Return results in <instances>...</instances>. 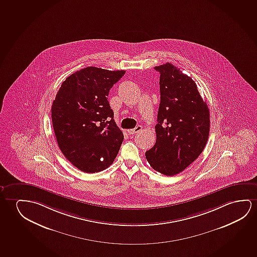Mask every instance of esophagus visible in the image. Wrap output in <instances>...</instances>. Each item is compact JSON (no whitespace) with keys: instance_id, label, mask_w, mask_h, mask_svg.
Instances as JSON below:
<instances>
[{"instance_id":"34e87169","label":"esophagus","mask_w":257,"mask_h":257,"mask_svg":"<svg viewBox=\"0 0 257 257\" xmlns=\"http://www.w3.org/2000/svg\"><path fill=\"white\" fill-rule=\"evenodd\" d=\"M142 130V126L141 125H137V126L135 127L134 129H130V130L127 131L128 132V134H135L139 133V132H141Z\"/></svg>"}]
</instances>
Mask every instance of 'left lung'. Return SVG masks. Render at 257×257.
I'll return each instance as SVG.
<instances>
[{
  "label": "left lung",
  "instance_id": "obj_1",
  "mask_svg": "<svg viewBox=\"0 0 257 257\" xmlns=\"http://www.w3.org/2000/svg\"><path fill=\"white\" fill-rule=\"evenodd\" d=\"M155 69L160 72L157 142L146 152V158L155 171L174 176L203 151L209 134V110L191 77L170 63Z\"/></svg>",
  "mask_w": 257,
  "mask_h": 257
}]
</instances>
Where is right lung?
<instances>
[{
  "instance_id": "add662e5",
  "label": "right lung",
  "mask_w": 257,
  "mask_h": 257,
  "mask_svg": "<svg viewBox=\"0 0 257 257\" xmlns=\"http://www.w3.org/2000/svg\"><path fill=\"white\" fill-rule=\"evenodd\" d=\"M125 71L84 68L69 76L51 107L53 128L63 156L86 173L113 164L123 141L108 103L109 90Z\"/></svg>"
}]
</instances>
